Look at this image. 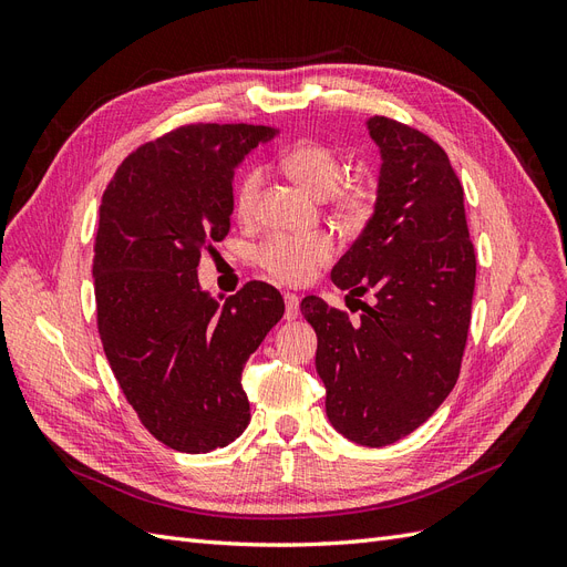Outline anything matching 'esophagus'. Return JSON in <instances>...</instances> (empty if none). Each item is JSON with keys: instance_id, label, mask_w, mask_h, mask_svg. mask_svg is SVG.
Wrapping results in <instances>:
<instances>
[{"instance_id": "obj_1", "label": "esophagus", "mask_w": 567, "mask_h": 567, "mask_svg": "<svg viewBox=\"0 0 567 567\" xmlns=\"http://www.w3.org/2000/svg\"><path fill=\"white\" fill-rule=\"evenodd\" d=\"M284 300H286V319L293 321L300 312V298L296 293H284Z\"/></svg>"}]
</instances>
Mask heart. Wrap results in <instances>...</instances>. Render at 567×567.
<instances>
[{
  "label": "heart",
  "mask_w": 567,
  "mask_h": 567,
  "mask_svg": "<svg viewBox=\"0 0 567 567\" xmlns=\"http://www.w3.org/2000/svg\"><path fill=\"white\" fill-rule=\"evenodd\" d=\"M281 165L290 177L315 196H329L342 179V169H346L340 153L333 146L315 140H302L288 146L281 153ZM257 188H260V169H246L234 188V210L241 219L252 217ZM333 200L342 217L357 219L369 210L371 192L362 182H348L333 193ZM331 252V238L323 234H279L271 236L257 250V265L271 279L284 284H300L310 277L315 267L329 260Z\"/></svg>",
  "instance_id": "b5f03b06"
}]
</instances>
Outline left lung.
<instances>
[{
    "label": "left lung",
    "instance_id": "obj_1",
    "mask_svg": "<svg viewBox=\"0 0 567 567\" xmlns=\"http://www.w3.org/2000/svg\"><path fill=\"white\" fill-rule=\"evenodd\" d=\"M381 153L369 221L331 271L362 302V321L317 296L300 312L317 331L326 416L340 435L385 447L414 433L456 385L475 288L463 188L431 136L369 117Z\"/></svg>",
    "mask_w": 567,
    "mask_h": 567
}]
</instances>
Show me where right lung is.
Returning <instances> with one entry per match:
<instances>
[{
	"mask_svg": "<svg viewBox=\"0 0 567 567\" xmlns=\"http://www.w3.org/2000/svg\"><path fill=\"white\" fill-rule=\"evenodd\" d=\"M279 130L186 125L136 148L106 186L94 246L99 336L146 431L205 454L246 431L248 357L284 317L262 281L221 305L198 284V260L229 231L234 169Z\"/></svg>",
	"mask_w": 567,
	"mask_h": 567,
	"instance_id": "add662e5",
	"label": "right lung"
}]
</instances>
